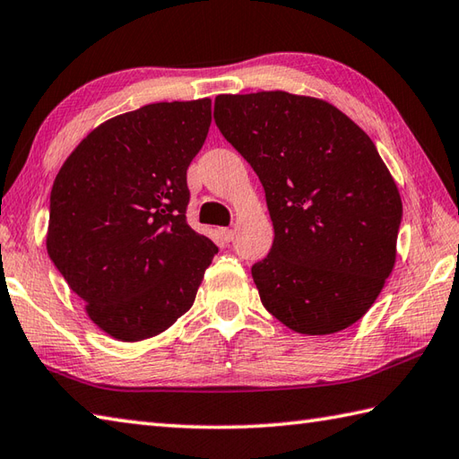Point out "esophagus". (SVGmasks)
<instances>
[{
	"mask_svg": "<svg viewBox=\"0 0 459 459\" xmlns=\"http://www.w3.org/2000/svg\"><path fill=\"white\" fill-rule=\"evenodd\" d=\"M221 235H222V238H224V240L230 242L232 238H235V230H232V229H222V230H221Z\"/></svg>",
	"mask_w": 459,
	"mask_h": 459,
	"instance_id": "obj_1",
	"label": "esophagus"
}]
</instances>
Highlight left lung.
Returning a JSON list of instances; mask_svg holds the SVG:
<instances>
[{
    "label": "left lung",
    "mask_w": 459,
    "mask_h": 459,
    "mask_svg": "<svg viewBox=\"0 0 459 459\" xmlns=\"http://www.w3.org/2000/svg\"><path fill=\"white\" fill-rule=\"evenodd\" d=\"M214 123L264 186L274 242L253 264L264 308L325 336L372 307L396 263L402 199L372 139L322 99L219 95Z\"/></svg>",
    "instance_id": "obj_1"
}]
</instances>
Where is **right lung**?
<instances>
[{"label":"right lung","instance_id":"right-lung-1","mask_svg":"<svg viewBox=\"0 0 459 459\" xmlns=\"http://www.w3.org/2000/svg\"><path fill=\"white\" fill-rule=\"evenodd\" d=\"M211 99L151 103L79 143L49 196L48 253L95 325L121 342L165 332L193 307L219 253L186 222V169Z\"/></svg>","mask_w":459,"mask_h":459}]
</instances>
